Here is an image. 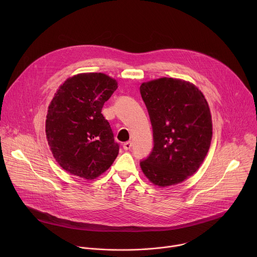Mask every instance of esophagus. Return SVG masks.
I'll list each match as a JSON object with an SVG mask.
<instances>
[{
  "mask_svg": "<svg viewBox=\"0 0 257 257\" xmlns=\"http://www.w3.org/2000/svg\"><path fill=\"white\" fill-rule=\"evenodd\" d=\"M132 148V141H127V142H125L124 144H123V149L125 150V151H128V150H130Z\"/></svg>",
  "mask_w": 257,
  "mask_h": 257,
  "instance_id": "34e87169",
  "label": "esophagus"
}]
</instances>
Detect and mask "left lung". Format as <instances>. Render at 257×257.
I'll use <instances>...</instances> for the list:
<instances>
[{
  "label": "left lung",
  "instance_id": "left-lung-1",
  "mask_svg": "<svg viewBox=\"0 0 257 257\" xmlns=\"http://www.w3.org/2000/svg\"><path fill=\"white\" fill-rule=\"evenodd\" d=\"M140 94L154 136L153 151L140 161L141 170L158 186L178 184L198 170L209 150L207 101L192 83L167 77L142 83Z\"/></svg>",
  "mask_w": 257,
  "mask_h": 257
}]
</instances>
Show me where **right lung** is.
I'll return each mask as SVG.
<instances>
[{
	"mask_svg": "<svg viewBox=\"0 0 257 257\" xmlns=\"http://www.w3.org/2000/svg\"><path fill=\"white\" fill-rule=\"evenodd\" d=\"M117 88V81L102 73H83L55 93L46 133L54 158L70 174L91 180L116 160L120 145L101 109Z\"/></svg>",
	"mask_w": 257,
	"mask_h": 257,
	"instance_id": "add662e5",
	"label": "right lung"
}]
</instances>
